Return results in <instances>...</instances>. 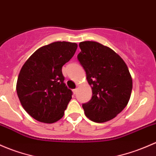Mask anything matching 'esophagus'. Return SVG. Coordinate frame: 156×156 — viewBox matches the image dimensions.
Wrapping results in <instances>:
<instances>
[{
	"mask_svg": "<svg viewBox=\"0 0 156 156\" xmlns=\"http://www.w3.org/2000/svg\"><path fill=\"white\" fill-rule=\"evenodd\" d=\"M73 92L74 94L75 95L77 93V92H78V89H77V88H75V89H73Z\"/></svg>",
	"mask_w": 156,
	"mask_h": 156,
	"instance_id": "esophagus-1",
	"label": "esophagus"
}]
</instances>
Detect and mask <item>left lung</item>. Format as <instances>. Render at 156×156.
I'll list each match as a JSON object with an SVG mask.
<instances>
[{
    "mask_svg": "<svg viewBox=\"0 0 156 156\" xmlns=\"http://www.w3.org/2000/svg\"><path fill=\"white\" fill-rule=\"evenodd\" d=\"M78 60L86 72L93 96L82 105L87 117L93 122L114 119L127 105L132 79L124 60L112 49L93 41L79 43Z\"/></svg>",
    "mask_w": 156,
    "mask_h": 156,
    "instance_id": "1",
    "label": "left lung"
}]
</instances>
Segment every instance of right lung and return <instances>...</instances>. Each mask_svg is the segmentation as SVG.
<instances>
[{
	"label": "right lung",
	"instance_id": "1",
	"mask_svg": "<svg viewBox=\"0 0 156 156\" xmlns=\"http://www.w3.org/2000/svg\"><path fill=\"white\" fill-rule=\"evenodd\" d=\"M78 45L55 42L37 49L21 69L16 92L22 107L37 121L53 123L64 115L73 92L66 86L62 67Z\"/></svg>",
	"mask_w": 156,
	"mask_h": 156
}]
</instances>
